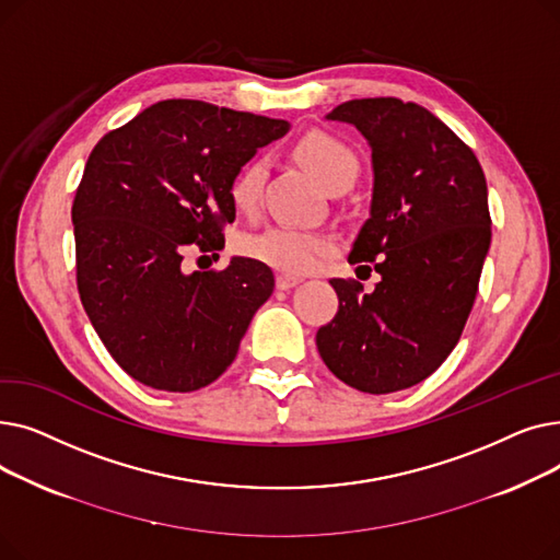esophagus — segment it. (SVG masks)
<instances>
[{"label": "esophagus", "instance_id": "esophagus-1", "mask_svg": "<svg viewBox=\"0 0 560 560\" xmlns=\"http://www.w3.org/2000/svg\"><path fill=\"white\" fill-rule=\"evenodd\" d=\"M298 283H300L298 277H290V275H279L277 277V288L279 290H290V288H295Z\"/></svg>", "mask_w": 560, "mask_h": 560}]
</instances>
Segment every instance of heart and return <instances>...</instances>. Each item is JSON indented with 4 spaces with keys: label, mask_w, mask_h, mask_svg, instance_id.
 Wrapping results in <instances>:
<instances>
[{
    "label": "heart",
    "mask_w": 560,
    "mask_h": 560,
    "mask_svg": "<svg viewBox=\"0 0 560 560\" xmlns=\"http://www.w3.org/2000/svg\"><path fill=\"white\" fill-rule=\"evenodd\" d=\"M292 154L327 190L349 188L357 182L361 170L357 152L345 140L319 129L304 133L292 147ZM262 182L265 165L260 161H249L235 172L229 184V199L233 209L238 213H254L260 201ZM243 249L275 270L300 275L315 268L317 260L327 254L329 243L325 235L315 231L275 224L260 233L247 235Z\"/></svg>",
    "instance_id": "1"
}]
</instances>
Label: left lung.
Masks as SVG:
<instances>
[{
	"label": "left lung",
	"instance_id": "left-lung-1",
	"mask_svg": "<svg viewBox=\"0 0 560 560\" xmlns=\"http://www.w3.org/2000/svg\"><path fill=\"white\" fill-rule=\"evenodd\" d=\"M327 120L354 125L372 150L370 218L349 262H372L381 281L372 292L354 279L329 281L338 313L317 329V351L347 386L397 393L443 365L475 306L490 247L486 176L420 104L351 100Z\"/></svg>",
	"mask_w": 560,
	"mask_h": 560
}]
</instances>
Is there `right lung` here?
Segmentation results:
<instances>
[{"label": "right lung", "mask_w": 560, "mask_h": 560, "mask_svg": "<svg viewBox=\"0 0 560 560\" xmlns=\"http://www.w3.org/2000/svg\"><path fill=\"white\" fill-rule=\"evenodd\" d=\"M285 131V120L165 100L88 156L72 203L79 298L108 354L140 384H213L270 300L275 275L256 258L192 275L182 260L190 247H224L233 174Z\"/></svg>", "instance_id": "add662e5"}]
</instances>
